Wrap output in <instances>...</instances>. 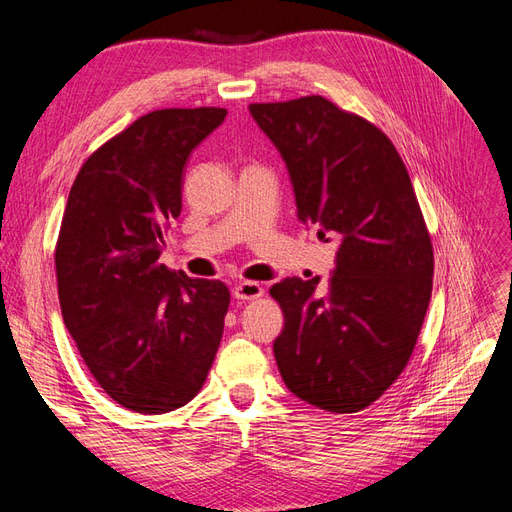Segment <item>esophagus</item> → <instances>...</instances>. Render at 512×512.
Returning a JSON list of instances; mask_svg holds the SVG:
<instances>
[{"mask_svg":"<svg viewBox=\"0 0 512 512\" xmlns=\"http://www.w3.org/2000/svg\"><path fill=\"white\" fill-rule=\"evenodd\" d=\"M265 294V288H262L258 282H239L235 288H232V297L239 301H254L260 299Z\"/></svg>","mask_w":512,"mask_h":512,"instance_id":"1","label":"esophagus"}]
</instances>
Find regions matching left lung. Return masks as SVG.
Segmentation results:
<instances>
[{
	"label": "left lung",
	"instance_id": "8db88e82",
	"mask_svg": "<svg viewBox=\"0 0 512 512\" xmlns=\"http://www.w3.org/2000/svg\"><path fill=\"white\" fill-rule=\"evenodd\" d=\"M286 162L297 218L337 241L327 288L286 277L273 354L290 393L359 412L408 365L431 299L433 247L404 160L382 130L322 96L250 104Z\"/></svg>",
	"mask_w": 512,
	"mask_h": 512
}]
</instances>
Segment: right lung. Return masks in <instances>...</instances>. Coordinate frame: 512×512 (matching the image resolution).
Here are the masks:
<instances>
[{"label":"right lung","mask_w":512,"mask_h":512,"mask_svg":"<svg viewBox=\"0 0 512 512\" xmlns=\"http://www.w3.org/2000/svg\"><path fill=\"white\" fill-rule=\"evenodd\" d=\"M226 108H164L91 153L55 247L61 316L108 397L141 414L181 408L203 389L230 292L160 265L181 213L183 168Z\"/></svg>","instance_id":"1"}]
</instances>
